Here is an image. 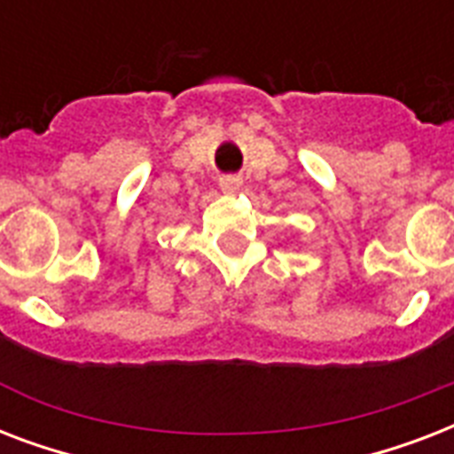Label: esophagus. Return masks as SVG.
Wrapping results in <instances>:
<instances>
[{
  "label": "esophagus",
  "mask_w": 454,
  "mask_h": 454,
  "mask_svg": "<svg viewBox=\"0 0 454 454\" xmlns=\"http://www.w3.org/2000/svg\"><path fill=\"white\" fill-rule=\"evenodd\" d=\"M219 185L223 192H238L242 185V178L235 176V174H226V176L219 178Z\"/></svg>",
  "instance_id": "34e87169"
}]
</instances>
